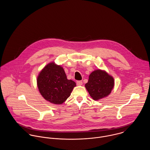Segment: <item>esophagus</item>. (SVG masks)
I'll return each mask as SVG.
<instances>
[{"mask_svg": "<svg viewBox=\"0 0 150 150\" xmlns=\"http://www.w3.org/2000/svg\"><path fill=\"white\" fill-rule=\"evenodd\" d=\"M76 83H77V86H81V85L83 84L82 81H77L76 82Z\"/></svg>", "mask_w": 150, "mask_h": 150, "instance_id": "34e87169", "label": "esophagus"}]
</instances>
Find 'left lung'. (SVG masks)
<instances>
[{
  "instance_id": "left-lung-1",
  "label": "left lung",
  "mask_w": 150,
  "mask_h": 150,
  "mask_svg": "<svg viewBox=\"0 0 150 150\" xmlns=\"http://www.w3.org/2000/svg\"><path fill=\"white\" fill-rule=\"evenodd\" d=\"M114 86L113 77L106 71L100 69L92 71L85 86L89 94L95 100L107 96Z\"/></svg>"
}]
</instances>
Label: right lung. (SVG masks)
I'll return each mask as SVG.
<instances>
[{"label":"right lung","mask_w":150,"mask_h":150,"mask_svg":"<svg viewBox=\"0 0 150 150\" xmlns=\"http://www.w3.org/2000/svg\"><path fill=\"white\" fill-rule=\"evenodd\" d=\"M37 84L43 98L55 105L65 102L76 86L74 81L67 79L64 68L54 62L47 64L42 70Z\"/></svg>","instance_id":"obj_1"}]
</instances>
